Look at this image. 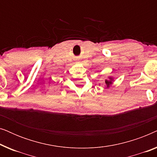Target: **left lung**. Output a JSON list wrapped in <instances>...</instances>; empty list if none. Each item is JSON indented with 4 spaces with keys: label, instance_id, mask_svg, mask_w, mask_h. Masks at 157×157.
I'll use <instances>...</instances> for the list:
<instances>
[{
    "label": "left lung",
    "instance_id": "1",
    "mask_svg": "<svg viewBox=\"0 0 157 157\" xmlns=\"http://www.w3.org/2000/svg\"><path fill=\"white\" fill-rule=\"evenodd\" d=\"M105 83H106V84L107 86H109L111 83V81H107V80H106V81H105Z\"/></svg>",
    "mask_w": 157,
    "mask_h": 157
}]
</instances>
